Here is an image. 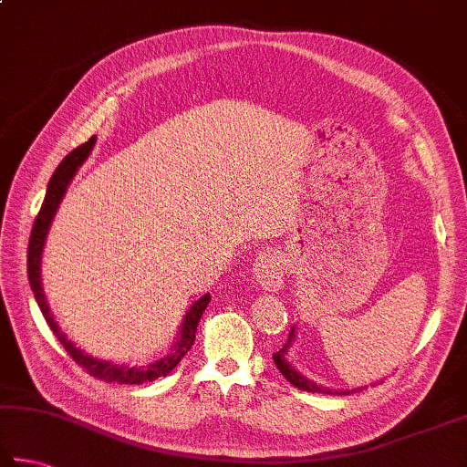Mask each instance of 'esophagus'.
<instances>
[{"mask_svg": "<svg viewBox=\"0 0 467 467\" xmlns=\"http://www.w3.org/2000/svg\"><path fill=\"white\" fill-rule=\"evenodd\" d=\"M283 269L285 263L275 251L261 253L253 263V277L265 291H277L283 285Z\"/></svg>", "mask_w": 467, "mask_h": 467, "instance_id": "obj_1", "label": "esophagus"}]
</instances>
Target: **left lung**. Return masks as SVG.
I'll return each mask as SVG.
<instances>
[{
  "mask_svg": "<svg viewBox=\"0 0 467 467\" xmlns=\"http://www.w3.org/2000/svg\"><path fill=\"white\" fill-rule=\"evenodd\" d=\"M296 340V326H291V332H289V340H287V344L283 346V348L279 350V352H275L273 354V360H275V367L279 368V372L283 374V377H285L291 385L294 387H297L299 390H307V392H322V395H337V397H342V395H350V392H356V390H362L364 387H358V389H340V390H336V389H330V387H324V385H317L316 380H312V379H307L306 374H301L294 364L289 362V358H287V352H289V346H291V342Z\"/></svg>",
  "mask_w": 467,
  "mask_h": 467,
  "instance_id": "left-lung-1",
  "label": "left lung"
}]
</instances>
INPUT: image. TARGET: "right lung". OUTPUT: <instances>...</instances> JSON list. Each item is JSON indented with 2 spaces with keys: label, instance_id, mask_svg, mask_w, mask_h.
Segmentation results:
<instances>
[{
  "label": "right lung",
  "instance_id": "1",
  "mask_svg": "<svg viewBox=\"0 0 467 467\" xmlns=\"http://www.w3.org/2000/svg\"><path fill=\"white\" fill-rule=\"evenodd\" d=\"M95 143H97V137H90V140L87 143H82L80 148L72 150L67 158L60 161L57 171L52 173L48 188H46V198L42 202V208H40L38 216H36L34 226H32L30 244H27V279H30V287L34 291L36 301H38V307H40L44 319L48 322L50 330L64 346V350L72 356V360L80 364V367L85 368L90 377L100 379L105 382H119V385H143V382H153L155 379L166 377V374H170L173 368L178 367V362L184 358V354L192 348V344H194V340H196V327H198L200 317H202V314H204L206 306L210 304V294L202 296L190 306V309L184 316V322H182V326H180L178 340L171 346L170 354L163 356V358H160V360L148 364V367H127V364H115L109 360L95 358V356H90L88 352L80 350L78 346L72 340H68V336L60 330L58 322L54 319V316L50 312V306H48V301H46V294L42 287V253H44L46 236H48L50 224L54 221V214H57L64 194H67V188L72 182V178H75L78 168L88 158V153L93 151Z\"/></svg>",
  "mask_w": 467,
  "mask_h": 467
}]
</instances>
